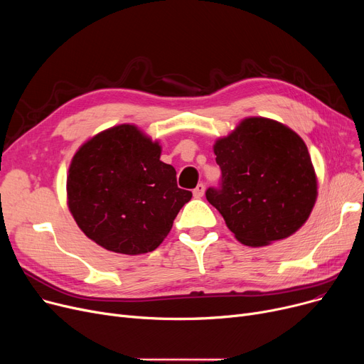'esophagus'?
Returning a JSON list of instances; mask_svg holds the SVG:
<instances>
[{
  "label": "esophagus",
  "instance_id": "34e87169",
  "mask_svg": "<svg viewBox=\"0 0 364 364\" xmlns=\"http://www.w3.org/2000/svg\"><path fill=\"white\" fill-rule=\"evenodd\" d=\"M203 193H205V186H203V183H199V184L196 186V188L193 190V196H195L196 199H200V198L203 196Z\"/></svg>",
  "mask_w": 364,
  "mask_h": 364
}]
</instances>
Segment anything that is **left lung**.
<instances>
[{"label": "left lung", "instance_id": "left-lung-1", "mask_svg": "<svg viewBox=\"0 0 364 364\" xmlns=\"http://www.w3.org/2000/svg\"><path fill=\"white\" fill-rule=\"evenodd\" d=\"M214 153L221 181L205 195L239 242L265 246L309 220L317 180L307 146L291 128L247 118L215 143Z\"/></svg>", "mask_w": 364, "mask_h": 364}]
</instances>
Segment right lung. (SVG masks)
<instances>
[{
  "instance_id": "add662e5",
  "label": "right lung",
  "mask_w": 364,
  "mask_h": 364,
  "mask_svg": "<svg viewBox=\"0 0 364 364\" xmlns=\"http://www.w3.org/2000/svg\"><path fill=\"white\" fill-rule=\"evenodd\" d=\"M161 146L134 125L109 128L75 153L68 205L85 233L105 250L139 255L155 251L192 192L177 186Z\"/></svg>"
}]
</instances>
